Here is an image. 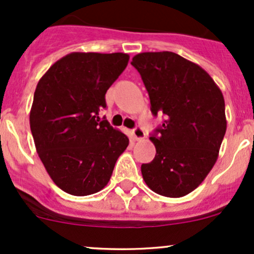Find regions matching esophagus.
Returning a JSON list of instances; mask_svg holds the SVG:
<instances>
[{"label": "esophagus", "mask_w": 254, "mask_h": 254, "mask_svg": "<svg viewBox=\"0 0 254 254\" xmlns=\"http://www.w3.org/2000/svg\"><path fill=\"white\" fill-rule=\"evenodd\" d=\"M132 136H133V138L136 139V141H141V139H143L145 137V132H144V130L142 129V127H136L135 129L132 130Z\"/></svg>", "instance_id": "34e87169"}]
</instances>
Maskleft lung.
<instances>
[{
    "label": "left lung",
    "instance_id": "left-lung-1",
    "mask_svg": "<svg viewBox=\"0 0 254 254\" xmlns=\"http://www.w3.org/2000/svg\"><path fill=\"white\" fill-rule=\"evenodd\" d=\"M131 64L149 94L151 113L166 118L150 137L156 155L141 166L144 182L161 196H186L217 160L227 129L222 92L198 64L174 52H143Z\"/></svg>",
    "mask_w": 254,
    "mask_h": 254
}]
</instances>
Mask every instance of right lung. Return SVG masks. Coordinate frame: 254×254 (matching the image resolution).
I'll return each mask as SVG.
<instances>
[{"label": "right lung", "instance_id": "1", "mask_svg": "<svg viewBox=\"0 0 254 254\" xmlns=\"http://www.w3.org/2000/svg\"><path fill=\"white\" fill-rule=\"evenodd\" d=\"M129 55L71 52L52 64L34 92L30 125L44 167L72 196L103 190L129 138L99 112Z\"/></svg>", "mask_w": 254, "mask_h": 254}]
</instances>
